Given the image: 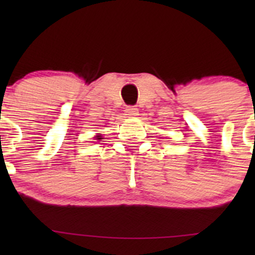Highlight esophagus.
Listing matches in <instances>:
<instances>
[{"mask_svg":"<svg viewBox=\"0 0 255 255\" xmlns=\"http://www.w3.org/2000/svg\"><path fill=\"white\" fill-rule=\"evenodd\" d=\"M126 115L128 118H134V116L139 115V109L135 107H127L126 108Z\"/></svg>","mask_w":255,"mask_h":255,"instance_id":"1","label":"esophagus"}]
</instances>
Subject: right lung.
<instances>
[{
	"mask_svg": "<svg viewBox=\"0 0 255 255\" xmlns=\"http://www.w3.org/2000/svg\"><path fill=\"white\" fill-rule=\"evenodd\" d=\"M96 139H97V140H101V139H102V136H101V135H97V136H96Z\"/></svg>",
	"mask_w": 255,
	"mask_h": 255,
	"instance_id": "right-lung-1",
	"label": "right lung"
}]
</instances>
